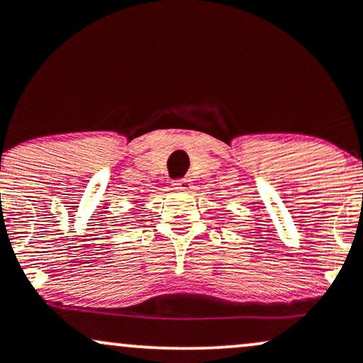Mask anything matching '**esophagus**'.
Returning <instances> with one entry per match:
<instances>
[{
  "label": "esophagus",
  "mask_w": 363,
  "mask_h": 363,
  "mask_svg": "<svg viewBox=\"0 0 363 363\" xmlns=\"http://www.w3.org/2000/svg\"><path fill=\"white\" fill-rule=\"evenodd\" d=\"M174 189L176 191H189L193 184H191V179H179V181H174Z\"/></svg>",
  "instance_id": "1"
}]
</instances>
